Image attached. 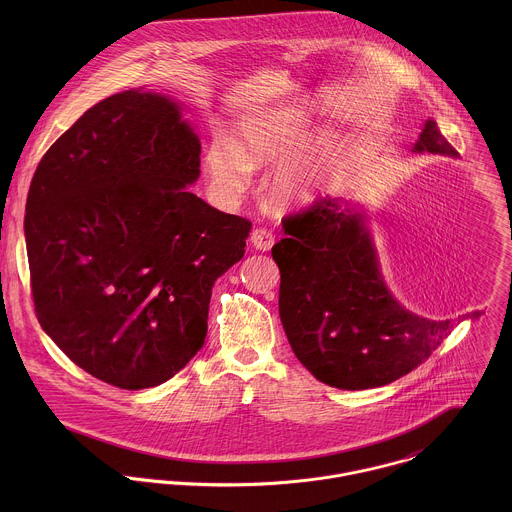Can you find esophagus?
<instances>
[{
	"label": "esophagus",
	"mask_w": 512,
	"mask_h": 512,
	"mask_svg": "<svg viewBox=\"0 0 512 512\" xmlns=\"http://www.w3.org/2000/svg\"><path fill=\"white\" fill-rule=\"evenodd\" d=\"M274 240H276L274 234H272L270 230H266V228H256V230H252V234H250V244H252L256 250H260V252L272 250Z\"/></svg>",
	"instance_id": "esophagus-1"
}]
</instances>
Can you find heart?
<instances>
[{"instance_id": "1", "label": "heart", "mask_w": 512, "mask_h": 512, "mask_svg": "<svg viewBox=\"0 0 512 512\" xmlns=\"http://www.w3.org/2000/svg\"><path fill=\"white\" fill-rule=\"evenodd\" d=\"M303 142V126L293 110H268L240 124L236 144L222 136L213 138L205 153V171L217 195L236 199L248 189L254 167L290 159ZM327 173L329 165L321 157L288 161L272 179L274 197L282 205L309 203L323 191Z\"/></svg>"}]
</instances>
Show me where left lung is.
Returning a JSON list of instances; mask_svg holds the SVG:
<instances>
[{
    "label": "left lung",
    "instance_id": "1",
    "mask_svg": "<svg viewBox=\"0 0 512 512\" xmlns=\"http://www.w3.org/2000/svg\"><path fill=\"white\" fill-rule=\"evenodd\" d=\"M414 153L457 157L426 120ZM365 211L323 199L284 220L272 248L280 268V319L295 357L317 380L341 390L394 382L422 365L451 333L406 309L388 290ZM479 317V311L469 315Z\"/></svg>",
    "mask_w": 512,
    "mask_h": 512
}]
</instances>
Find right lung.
Wrapping results in <instances>:
<instances>
[{
	"label": "right lung",
	"mask_w": 512,
	"mask_h": 512,
	"mask_svg": "<svg viewBox=\"0 0 512 512\" xmlns=\"http://www.w3.org/2000/svg\"><path fill=\"white\" fill-rule=\"evenodd\" d=\"M201 142L181 102L118 92L49 147L25 207L43 331L94 378L157 386L203 347L213 286L244 256L250 222L191 191Z\"/></svg>",
	"instance_id": "obj_1"
}]
</instances>
